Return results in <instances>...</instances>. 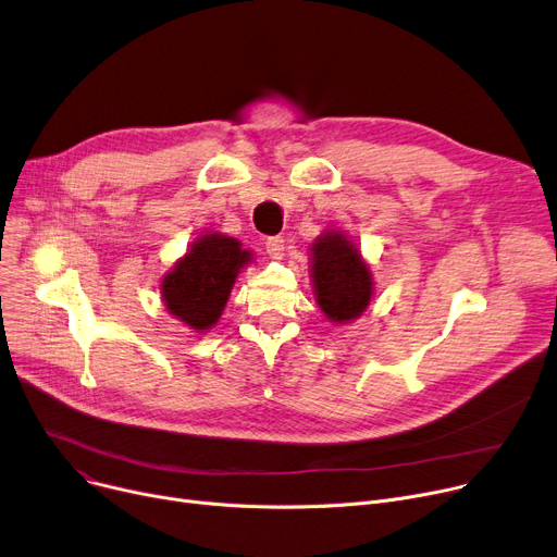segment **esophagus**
Returning a JSON list of instances; mask_svg holds the SVG:
<instances>
[{"instance_id":"obj_1","label":"esophagus","mask_w":557,"mask_h":557,"mask_svg":"<svg viewBox=\"0 0 557 557\" xmlns=\"http://www.w3.org/2000/svg\"><path fill=\"white\" fill-rule=\"evenodd\" d=\"M267 252L275 259H280L284 255V239L282 237H269L267 239Z\"/></svg>"}]
</instances>
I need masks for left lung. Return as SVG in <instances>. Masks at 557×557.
I'll return each mask as SVG.
<instances>
[{
    "mask_svg": "<svg viewBox=\"0 0 557 557\" xmlns=\"http://www.w3.org/2000/svg\"><path fill=\"white\" fill-rule=\"evenodd\" d=\"M311 277L320 311L345 324L372 302L374 280L360 250L341 231H326L311 246Z\"/></svg>",
    "mask_w": 557,
    "mask_h": 557,
    "instance_id": "1",
    "label": "left lung"
}]
</instances>
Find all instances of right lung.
Here are the masks:
<instances>
[{
  "instance_id": "1",
  "label": "right lung",
  "mask_w": 557,
  "mask_h": 557,
  "mask_svg": "<svg viewBox=\"0 0 557 557\" xmlns=\"http://www.w3.org/2000/svg\"><path fill=\"white\" fill-rule=\"evenodd\" d=\"M250 259V250L233 237L201 235L161 282L165 309L185 326L212 329L228 302L237 273Z\"/></svg>"
}]
</instances>
